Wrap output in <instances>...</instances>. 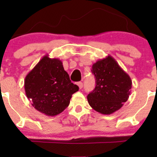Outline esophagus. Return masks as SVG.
Wrapping results in <instances>:
<instances>
[{"instance_id": "34e87169", "label": "esophagus", "mask_w": 157, "mask_h": 157, "mask_svg": "<svg viewBox=\"0 0 157 157\" xmlns=\"http://www.w3.org/2000/svg\"><path fill=\"white\" fill-rule=\"evenodd\" d=\"M77 85L79 86V88L80 89H81L82 87H83V83H82V82H77Z\"/></svg>"}]
</instances>
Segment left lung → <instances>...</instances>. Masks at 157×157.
Wrapping results in <instances>:
<instances>
[{
    "mask_svg": "<svg viewBox=\"0 0 157 157\" xmlns=\"http://www.w3.org/2000/svg\"><path fill=\"white\" fill-rule=\"evenodd\" d=\"M91 71L96 85L87 96L90 106L103 115L121 109L131 93L132 81L129 75L110 55L94 63Z\"/></svg>",
    "mask_w": 157,
    "mask_h": 157,
    "instance_id": "8db88e82",
    "label": "left lung"
}]
</instances>
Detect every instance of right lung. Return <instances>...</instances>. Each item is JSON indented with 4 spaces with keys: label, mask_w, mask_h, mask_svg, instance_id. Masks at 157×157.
<instances>
[{
    "label": "right lung",
    "mask_w": 157,
    "mask_h": 157,
    "mask_svg": "<svg viewBox=\"0 0 157 157\" xmlns=\"http://www.w3.org/2000/svg\"><path fill=\"white\" fill-rule=\"evenodd\" d=\"M24 88L32 105L47 116L61 113L79 87L71 83L62 61L45 55L25 77Z\"/></svg>",
    "instance_id": "right-lung-1"
}]
</instances>
